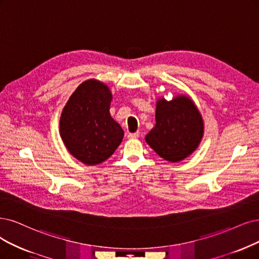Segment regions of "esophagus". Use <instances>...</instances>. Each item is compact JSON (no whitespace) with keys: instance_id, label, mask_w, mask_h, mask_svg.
I'll use <instances>...</instances> for the list:
<instances>
[{"instance_id":"esophagus-1","label":"esophagus","mask_w":259,"mask_h":259,"mask_svg":"<svg viewBox=\"0 0 259 259\" xmlns=\"http://www.w3.org/2000/svg\"><path fill=\"white\" fill-rule=\"evenodd\" d=\"M128 139H138L140 137V132L137 131L135 133H128Z\"/></svg>"}]
</instances>
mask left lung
<instances>
[{
  "label": "left lung",
  "instance_id": "left-lung-1",
  "mask_svg": "<svg viewBox=\"0 0 259 259\" xmlns=\"http://www.w3.org/2000/svg\"><path fill=\"white\" fill-rule=\"evenodd\" d=\"M203 135L202 115L192 100L180 95L170 101H157L156 124L145 141L161 158L179 162L198 147Z\"/></svg>",
  "mask_w": 259,
  "mask_h": 259
}]
</instances>
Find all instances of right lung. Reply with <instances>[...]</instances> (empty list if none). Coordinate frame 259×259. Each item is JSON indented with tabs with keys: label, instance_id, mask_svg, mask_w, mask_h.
Here are the masks:
<instances>
[{
	"label": "right lung",
	"instance_id": "right-lung-1",
	"mask_svg": "<svg viewBox=\"0 0 259 259\" xmlns=\"http://www.w3.org/2000/svg\"><path fill=\"white\" fill-rule=\"evenodd\" d=\"M112 93L105 84L88 80L78 86L63 109L60 133L70 154L84 164L110 158L123 138V130L110 114Z\"/></svg>",
	"mask_w": 259,
	"mask_h": 259
}]
</instances>
